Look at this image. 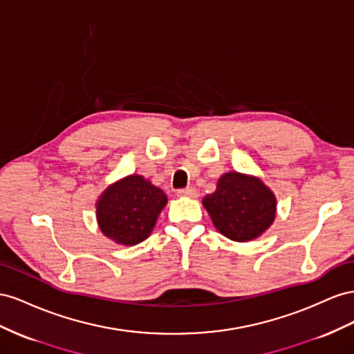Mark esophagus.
I'll list each match as a JSON object with an SVG mask.
<instances>
[{"label": "esophagus", "instance_id": "1", "mask_svg": "<svg viewBox=\"0 0 354 354\" xmlns=\"http://www.w3.org/2000/svg\"><path fill=\"white\" fill-rule=\"evenodd\" d=\"M176 196L179 197H197V189L193 187L188 188H180L176 191Z\"/></svg>", "mask_w": 354, "mask_h": 354}]
</instances>
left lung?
I'll list each match as a JSON object with an SVG mask.
<instances>
[{
    "label": "left lung",
    "instance_id": "1",
    "mask_svg": "<svg viewBox=\"0 0 354 354\" xmlns=\"http://www.w3.org/2000/svg\"><path fill=\"white\" fill-rule=\"evenodd\" d=\"M203 206L219 233L234 241L257 239L276 216L274 194L261 179L237 171L219 178L216 191L203 198Z\"/></svg>",
    "mask_w": 354,
    "mask_h": 354
}]
</instances>
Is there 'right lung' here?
Here are the masks:
<instances>
[{
  "mask_svg": "<svg viewBox=\"0 0 354 354\" xmlns=\"http://www.w3.org/2000/svg\"><path fill=\"white\" fill-rule=\"evenodd\" d=\"M167 203L166 194L142 176L132 175L111 185L97 201V222L102 233L120 245L144 241Z\"/></svg>",
  "mask_w": 354,
  "mask_h": 354,
  "instance_id": "obj_1",
  "label": "right lung"
}]
</instances>
